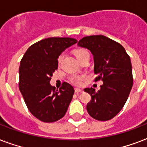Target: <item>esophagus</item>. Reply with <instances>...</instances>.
<instances>
[{"label":"esophagus","instance_id":"obj_1","mask_svg":"<svg viewBox=\"0 0 147 147\" xmlns=\"http://www.w3.org/2000/svg\"><path fill=\"white\" fill-rule=\"evenodd\" d=\"M75 92H76V93H79V92H82L83 90L80 89V88H75Z\"/></svg>","mask_w":147,"mask_h":147}]
</instances>
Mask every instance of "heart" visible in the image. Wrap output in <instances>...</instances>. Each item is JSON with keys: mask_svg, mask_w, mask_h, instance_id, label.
<instances>
[{"mask_svg": "<svg viewBox=\"0 0 147 147\" xmlns=\"http://www.w3.org/2000/svg\"><path fill=\"white\" fill-rule=\"evenodd\" d=\"M88 53V52L85 49H77V50L75 52V55H76V57L77 58V59H79L80 57H82V55H84L85 54ZM62 55H61L58 59V62L60 63V62L62 61ZM84 76H78V75H75V76H72L70 78V82H71L72 84L76 85H80L82 83V81L84 79Z\"/></svg>", "mask_w": 147, "mask_h": 147, "instance_id": "heart-1", "label": "heart"}]
</instances>
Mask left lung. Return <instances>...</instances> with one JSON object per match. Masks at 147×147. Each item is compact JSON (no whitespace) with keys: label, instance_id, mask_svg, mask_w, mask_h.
<instances>
[{"label":"left lung","instance_id":"left-lung-1","mask_svg":"<svg viewBox=\"0 0 147 147\" xmlns=\"http://www.w3.org/2000/svg\"><path fill=\"white\" fill-rule=\"evenodd\" d=\"M78 47L87 49L94 57L95 81L104 82L100 89L85 88L92 97L87 105L88 113L98 121H109L125 105L133 86L132 65L130 56L120 43L102 35L85 36Z\"/></svg>","mask_w":147,"mask_h":147}]
</instances>
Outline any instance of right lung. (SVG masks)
<instances>
[{
  "mask_svg": "<svg viewBox=\"0 0 147 147\" xmlns=\"http://www.w3.org/2000/svg\"><path fill=\"white\" fill-rule=\"evenodd\" d=\"M78 42L68 37H52L36 42L24 54L19 68V88L29 111L40 121L51 123L64 117L74 88L64 82L59 91L50 84L62 52Z\"/></svg>",
  "mask_w": 147,
  "mask_h": 147,
  "instance_id": "add662e5",
  "label": "right lung"
}]
</instances>
